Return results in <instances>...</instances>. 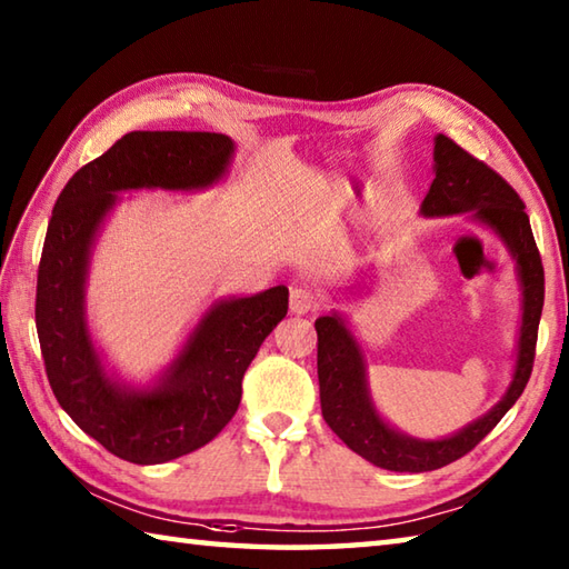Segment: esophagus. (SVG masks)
<instances>
[{
  "instance_id": "obj_1",
  "label": "esophagus",
  "mask_w": 569,
  "mask_h": 569,
  "mask_svg": "<svg viewBox=\"0 0 569 569\" xmlns=\"http://www.w3.org/2000/svg\"><path fill=\"white\" fill-rule=\"evenodd\" d=\"M323 306V298L311 291L308 286H293L291 288V311L293 313H313V311H321Z\"/></svg>"
}]
</instances>
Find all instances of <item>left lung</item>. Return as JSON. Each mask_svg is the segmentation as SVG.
I'll return each instance as SVG.
<instances>
[{
	"instance_id": "obj_1",
	"label": "left lung",
	"mask_w": 569,
	"mask_h": 569,
	"mask_svg": "<svg viewBox=\"0 0 569 569\" xmlns=\"http://www.w3.org/2000/svg\"><path fill=\"white\" fill-rule=\"evenodd\" d=\"M435 182L421 203L423 216L471 213L505 240L522 283V329L517 366L507 393L495 409L447 439H413L391 429L373 409L359 341L339 313L316 319L319 333L321 413L333 435L371 465L391 471H431L475 449L522 397L535 363L537 326L545 303V268L522 198L485 162L461 150L447 134L435 138Z\"/></svg>"
}]
</instances>
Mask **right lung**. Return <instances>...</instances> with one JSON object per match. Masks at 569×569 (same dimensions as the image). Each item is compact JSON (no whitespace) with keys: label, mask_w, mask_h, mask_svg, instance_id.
<instances>
[{"label":"right lung","mask_w":569,"mask_h":569,"mask_svg":"<svg viewBox=\"0 0 569 569\" xmlns=\"http://www.w3.org/2000/svg\"><path fill=\"white\" fill-rule=\"evenodd\" d=\"M233 150L220 132L122 134L74 172L47 226L34 303L47 379L77 427L132 465H162L220 435L238 411L246 369L288 311V288L216 301L158 387L128 389L104 371L84 321L94 236L118 192L208 188L226 176Z\"/></svg>","instance_id":"1"}]
</instances>
